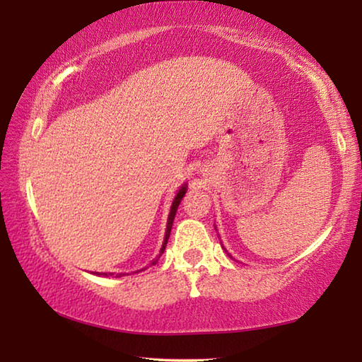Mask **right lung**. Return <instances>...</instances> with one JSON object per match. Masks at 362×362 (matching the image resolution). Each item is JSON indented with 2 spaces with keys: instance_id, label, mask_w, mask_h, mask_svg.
<instances>
[{
  "instance_id": "add662e5",
  "label": "right lung",
  "mask_w": 362,
  "mask_h": 362,
  "mask_svg": "<svg viewBox=\"0 0 362 362\" xmlns=\"http://www.w3.org/2000/svg\"><path fill=\"white\" fill-rule=\"evenodd\" d=\"M185 193H187V183H183V187L179 189V192H177V194H175V198H174V201H173V206H170V212H169V217H168V226H166V235H164V243H163V246H161V250H159V255L158 257H161V254L164 252V249H166V244H168V240H169V235H170V228H173V223H174V217H175V212H177V207H179V204H180V201H182V198L183 196H185ZM158 262V259H155L151 262V265H155V263ZM145 269V268H144ZM139 272H142V269H139ZM95 274H99V273H95ZM102 276H108L107 273H100ZM112 274V273H110ZM121 276V274H119Z\"/></svg>"
}]
</instances>
